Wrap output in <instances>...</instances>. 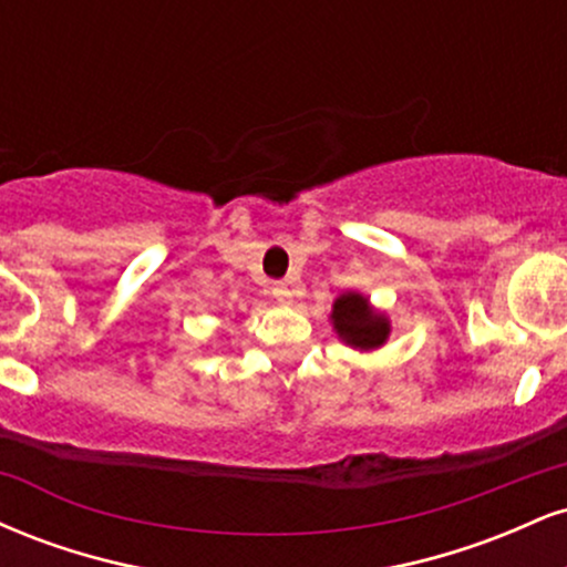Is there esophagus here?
I'll return each mask as SVG.
<instances>
[{"label":"esophagus","instance_id":"esophagus-1","mask_svg":"<svg viewBox=\"0 0 567 567\" xmlns=\"http://www.w3.org/2000/svg\"><path fill=\"white\" fill-rule=\"evenodd\" d=\"M271 292H275V298L277 301H282V303H296V290H292V285H288V282H277L275 288H271Z\"/></svg>","mask_w":567,"mask_h":567}]
</instances>
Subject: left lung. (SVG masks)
<instances>
[{
  "instance_id": "left-lung-1",
  "label": "left lung",
  "mask_w": 567,
  "mask_h": 567,
  "mask_svg": "<svg viewBox=\"0 0 567 567\" xmlns=\"http://www.w3.org/2000/svg\"><path fill=\"white\" fill-rule=\"evenodd\" d=\"M330 324L336 336L351 349L375 351L392 336V322L386 311H379L365 292L347 290L333 301L330 309Z\"/></svg>"
}]
</instances>
